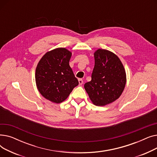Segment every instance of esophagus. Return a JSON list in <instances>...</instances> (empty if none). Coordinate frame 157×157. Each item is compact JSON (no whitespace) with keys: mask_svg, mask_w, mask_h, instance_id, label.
<instances>
[{"mask_svg":"<svg viewBox=\"0 0 157 157\" xmlns=\"http://www.w3.org/2000/svg\"><path fill=\"white\" fill-rule=\"evenodd\" d=\"M78 82H79V85H81L83 83V79H78Z\"/></svg>","mask_w":157,"mask_h":157,"instance_id":"esophagus-1","label":"esophagus"}]
</instances>
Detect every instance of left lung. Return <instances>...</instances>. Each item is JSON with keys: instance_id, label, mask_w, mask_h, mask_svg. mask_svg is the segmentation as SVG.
<instances>
[{"instance_id": "obj_1", "label": "left lung", "mask_w": 157, "mask_h": 157, "mask_svg": "<svg viewBox=\"0 0 157 157\" xmlns=\"http://www.w3.org/2000/svg\"><path fill=\"white\" fill-rule=\"evenodd\" d=\"M94 59L92 80L84 87L92 103L103 106L120 97L126 85V72L118 56L107 49H98Z\"/></svg>"}]
</instances>
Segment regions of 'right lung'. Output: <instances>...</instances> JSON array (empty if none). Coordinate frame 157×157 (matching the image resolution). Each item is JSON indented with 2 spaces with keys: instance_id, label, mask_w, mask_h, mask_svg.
<instances>
[{
  "instance_id": "obj_1",
  "label": "right lung",
  "mask_w": 157,
  "mask_h": 157,
  "mask_svg": "<svg viewBox=\"0 0 157 157\" xmlns=\"http://www.w3.org/2000/svg\"><path fill=\"white\" fill-rule=\"evenodd\" d=\"M72 53L58 48L46 53L36 69V83L40 94L52 102L60 103L79 83L69 65Z\"/></svg>"
}]
</instances>
